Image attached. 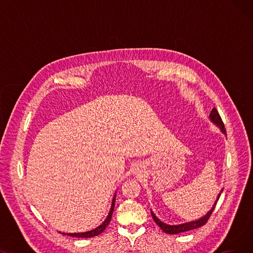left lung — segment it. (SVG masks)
Here are the masks:
<instances>
[{
  "mask_svg": "<svg viewBox=\"0 0 253 253\" xmlns=\"http://www.w3.org/2000/svg\"><path fill=\"white\" fill-rule=\"evenodd\" d=\"M209 118H210L211 121L213 122L214 124H216L221 129V131L223 132V133L225 134V128H224L223 122H222V120H221V118H220V116H219V114H218V112H217V110L215 108L212 109V111H211V113L209 115ZM219 197H220V193H219V195H218V197L216 199V201H215L213 207H212V209L208 212L206 215H204L200 219L195 220V221H191V222H187V223H182V224H178V225H169V224H166V223L162 222L160 219H159L154 214V212L152 210H151V213H152V216H153V219L155 220V222L159 225V227H160V229L163 232H165L166 234H170V235H176V234H179V233H183V232H188V231H191V230L198 229V228L202 227V225H204L208 221L209 217L211 216L212 212H213V210L215 208V205H216V202L218 201Z\"/></svg>",
  "mask_w": 253,
  "mask_h": 253,
  "instance_id": "left-lung-1",
  "label": "left lung"
}]
</instances>
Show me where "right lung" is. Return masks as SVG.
Segmentation results:
<instances>
[{"instance_id": "right-lung-1", "label": "right lung", "mask_w": 253, "mask_h": 253, "mask_svg": "<svg viewBox=\"0 0 253 253\" xmlns=\"http://www.w3.org/2000/svg\"><path fill=\"white\" fill-rule=\"evenodd\" d=\"M116 195L114 196V199L112 201V206H111V210H110V213L108 215V217H106V219L99 225V227H97L96 229L92 230V231H89V232H85V233H75V234H66L69 236H72V237H76V238H91V237H95V236H98L99 234H101L105 229L106 227H108L111 219H112V215H113V212H114V207H115V201H116ZM63 235H65L64 233H62Z\"/></svg>"}]
</instances>
